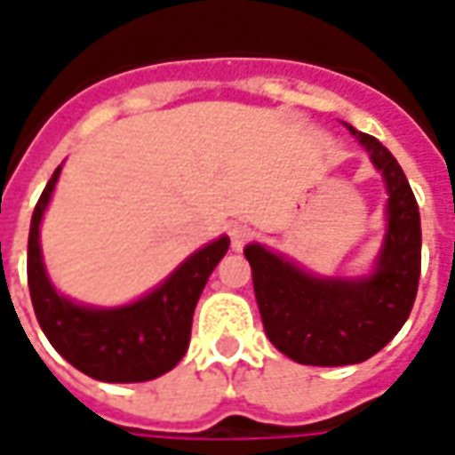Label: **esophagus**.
Instances as JSON below:
<instances>
[{"mask_svg": "<svg viewBox=\"0 0 455 455\" xmlns=\"http://www.w3.org/2000/svg\"><path fill=\"white\" fill-rule=\"evenodd\" d=\"M228 236H231V246L234 251H241V248L246 246L251 236H253V228L243 224V221H234L231 227H228Z\"/></svg>", "mask_w": 455, "mask_h": 455, "instance_id": "1", "label": "esophagus"}]
</instances>
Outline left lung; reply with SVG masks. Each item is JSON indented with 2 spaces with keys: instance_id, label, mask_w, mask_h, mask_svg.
Wrapping results in <instances>:
<instances>
[{
  "instance_id": "obj_1",
  "label": "left lung",
  "mask_w": 455,
  "mask_h": 455,
  "mask_svg": "<svg viewBox=\"0 0 455 455\" xmlns=\"http://www.w3.org/2000/svg\"><path fill=\"white\" fill-rule=\"evenodd\" d=\"M343 126L368 150L387 189V227L371 273L315 275L267 246L243 248L267 339L302 365L368 361L407 322L419 285L421 224L410 182L380 140Z\"/></svg>"
}]
</instances>
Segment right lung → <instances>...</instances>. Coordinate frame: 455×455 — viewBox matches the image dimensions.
Returning <instances> with one entry per match:
<instances>
[{
    "instance_id": "right-lung-1",
    "label": "right lung",
    "mask_w": 455,
    "mask_h": 455,
    "mask_svg": "<svg viewBox=\"0 0 455 455\" xmlns=\"http://www.w3.org/2000/svg\"><path fill=\"white\" fill-rule=\"evenodd\" d=\"M58 165L38 199L28 231V290L48 341L77 371L102 382H146L172 371L188 353L192 315L228 236L185 258L158 287L121 307L80 305L58 292L45 273L41 221L53 197Z\"/></svg>"
}]
</instances>
